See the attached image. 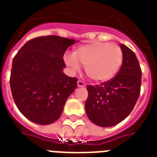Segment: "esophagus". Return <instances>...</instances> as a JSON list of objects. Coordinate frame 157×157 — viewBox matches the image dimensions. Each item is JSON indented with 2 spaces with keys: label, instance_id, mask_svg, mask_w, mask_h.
I'll list each match as a JSON object with an SVG mask.
<instances>
[{
  "label": "esophagus",
  "instance_id": "obj_1",
  "mask_svg": "<svg viewBox=\"0 0 157 157\" xmlns=\"http://www.w3.org/2000/svg\"><path fill=\"white\" fill-rule=\"evenodd\" d=\"M77 86H78L79 87H85L86 86V83H85L84 81H81V80H79V81H77Z\"/></svg>",
  "mask_w": 157,
  "mask_h": 157
}]
</instances>
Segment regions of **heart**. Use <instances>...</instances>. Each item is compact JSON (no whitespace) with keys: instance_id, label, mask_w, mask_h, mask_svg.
<instances>
[{"instance_id":"heart-1","label":"heart","mask_w":157,"mask_h":157,"mask_svg":"<svg viewBox=\"0 0 157 157\" xmlns=\"http://www.w3.org/2000/svg\"><path fill=\"white\" fill-rule=\"evenodd\" d=\"M124 59L121 48L116 44L94 42L77 48L73 56H67L68 66L77 70L79 64L85 67L90 78L96 81H105L113 77Z\"/></svg>"}]
</instances>
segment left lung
<instances>
[{"instance_id": "obj_1", "label": "left lung", "mask_w": 157, "mask_h": 157, "mask_svg": "<svg viewBox=\"0 0 157 157\" xmlns=\"http://www.w3.org/2000/svg\"><path fill=\"white\" fill-rule=\"evenodd\" d=\"M123 63L115 76L100 85L87 86L85 109L92 123L100 127L119 124L133 109L141 91L142 70L136 55L120 44Z\"/></svg>"}]
</instances>
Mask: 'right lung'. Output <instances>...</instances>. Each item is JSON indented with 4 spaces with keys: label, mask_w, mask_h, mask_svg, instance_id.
Returning a JSON list of instances; mask_svg holds the SVG:
<instances>
[{
    "label": "right lung",
    "mask_w": 157,
    "mask_h": 157,
    "mask_svg": "<svg viewBox=\"0 0 157 157\" xmlns=\"http://www.w3.org/2000/svg\"><path fill=\"white\" fill-rule=\"evenodd\" d=\"M74 39L57 35L29 40L13 58L10 85L18 109L38 124H52L60 118L78 79L63 72V56Z\"/></svg>",
    "instance_id": "1"
}]
</instances>
